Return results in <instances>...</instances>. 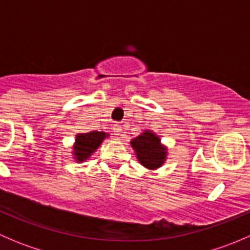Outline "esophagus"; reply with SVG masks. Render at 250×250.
I'll use <instances>...</instances> for the list:
<instances>
[{
  "instance_id": "obj_1",
  "label": "esophagus",
  "mask_w": 250,
  "mask_h": 250,
  "mask_svg": "<svg viewBox=\"0 0 250 250\" xmlns=\"http://www.w3.org/2000/svg\"><path fill=\"white\" fill-rule=\"evenodd\" d=\"M112 130H113V134L115 135H121L122 134V127L118 125H115L112 127Z\"/></svg>"
}]
</instances>
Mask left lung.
I'll use <instances>...</instances> for the list:
<instances>
[{"label": "left lung", "mask_w": 250, "mask_h": 250, "mask_svg": "<svg viewBox=\"0 0 250 250\" xmlns=\"http://www.w3.org/2000/svg\"><path fill=\"white\" fill-rule=\"evenodd\" d=\"M130 145L140 165L147 169H158L167 160V146L163 145L160 137L151 130H144V133L130 140Z\"/></svg>", "instance_id": "left-lung-1"}]
</instances>
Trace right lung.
I'll use <instances>...</instances> for the list:
<instances>
[{
  "mask_svg": "<svg viewBox=\"0 0 250 250\" xmlns=\"http://www.w3.org/2000/svg\"><path fill=\"white\" fill-rule=\"evenodd\" d=\"M107 137H109L107 133L98 132V130L77 134L72 146V155L75 161L78 163L87 161Z\"/></svg>",
  "mask_w": 250,
  "mask_h": 250,
  "instance_id": "right-lung-1",
  "label": "right lung"
}]
</instances>
